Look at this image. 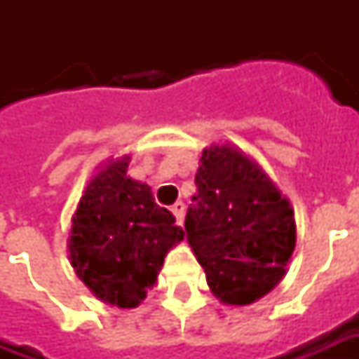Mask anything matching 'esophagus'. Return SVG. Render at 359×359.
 I'll use <instances>...</instances> for the list:
<instances>
[{"mask_svg": "<svg viewBox=\"0 0 359 359\" xmlns=\"http://www.w3.org/2000/svg\"><path fill=\"white\" fill-rule=\"evenodd\" d=\"M171 211H172V215H175V219H177V225H182V217H184V203L177 202L171 208Z\"/></svg>", "mask_w": 359, "mask_h": 359, "instance_id": "esophagus-1", "label": "esophagus"}]
</instances>
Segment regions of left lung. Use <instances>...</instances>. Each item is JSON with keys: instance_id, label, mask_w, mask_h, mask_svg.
Here are the masks:
<instances>
[{"instance_id": "8db88e82", "label": "left lung", "mask_w": 359, "mask_h": 359, "mask_svg": "<svg viewBox=\"0 0 359 359\" xmlns=\"http://www.w3.org/2000/svg\"><path fill=\"white\" fill-rule=\"evenodd\" d=\"M188 208L187 241L211 294L248 306L283 280L296 248L290 200L262 165L234 144H211L200 157Z\"/></svg>"}]
</instances>
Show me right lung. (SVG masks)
<instances>
[{"instance_id": "add662e5", "label": "right lung", "mask_w": 359, "mask_h": 359, "mask_svg": "<svg viewBox=\"0 0 359 359\" xmlns=\"http://www.w3.org/2000/svg\"><path fill=\"white\" fill-rule=\"evenodd\" d=\"M130 156L105 159L73 213L69 259L97 300L136 308L184 238L171 211L159 208L146 182L128 177Z\"/></svg>"}]
</instances>
